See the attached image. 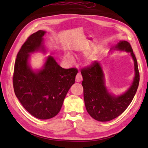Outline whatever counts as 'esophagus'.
Segmentation results:
<instances>
[{
	"instance_id": "esophagus-1",
	"label": "esophagus",
	"mask_w": 148,
	"mask_h": 148,
	"mask_svg": "<svg viewBox=\"0 0 148 148\" xmlns=\"http://www.w3.org/2000/svg\"><path fill=\"white\" fill-rule=\"evenodd\" d=\"M83 80V77L81 76V74L80 73H78L76 75V81L77 83L81 82V81Z\"/></svg>"
}]
</instances>
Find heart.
<instances>
[{"mask_svg":"<svg viewBox=\"0 0 148 148\" xmlns=\"http://www.w3.org/2000/svg\"><path fill=\"white\" fill-rule=\"evenodd\" d=\"M84 54H88V51H84ZM64 59L65 62L67 63L69 65H71V64H73L75 62V58L74 55L71 54V53H66L65 55H64ZM93 61V56H89V57H88L87 58V62L88 63V64H91L92 62Z\"/></svg>","mask_w":148,"mask_h":148,"instance_id":"1","label":"heart"}]
</instances>
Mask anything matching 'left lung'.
<instances>
[{
  "instance_id": "left-lung-1",
  "label": "left lung",
  "mask_w": 148,
  "mask_h": 148,
  "mask_svg": "<svg viewBox=\"0 0 148 148\" xmlns=\"http://www.w3.org/2000/svg\"><path fill=\"white\" fill-rule=\"evenodd\" d=\"M112 49L130 53L134 62L135 77L131 86L124 93L115 96L106 86L104 74L100 62L95 61L89 67L81 69L83 94L87 112L99 121H108L122 114L132 101L139 83L137 61L129 42L120 40Z\"/></svg>"
}]
</instances>
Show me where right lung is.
<instances>
[{"label":"right lung","instance_id":"obj_1","mask_svg":"<svg viewBox=\"0 0 148 148\" xmlns=\"http://www.w3.org/2000/svg\"><path fill=\"white\" fill-rule=\"evenodd\" d=\"M39 30L32 34L19 51L15 61L12 81L15 95L31 115L40 119L53 118L60 111L65 97L75 83L77 70L64 69L51 56L41 69L34 71L29 64L30 53H46L43 36Z\"/></svg>","mask_w":148,"mask_h":148}]
</instances>
